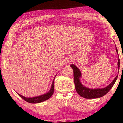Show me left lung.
I'll use <instances>...</instances> for the list:
<instances>
[{
	"label": "left lung",
	"mask_w": 123,
	"mask_h": 123,
	"mask_svg": "<svg viewBox=\"0 0 123 123\" xmlns=\"http://www.w3.org/2000/svg\"><path fill=\"white\" fill-rule=\"evenodd\" d=\"M116 52L118 53L117 49L116 48ZM119 64H120V62H119V59H118L117 64L118 70L119 68ZM71 67L73 68L74 72V81L76 92L80 96L86 99L98 98H100L105 96L112 88V87L114 85L118 77V75H117L114 80L112 81V82L107 87L104 88L92 89L85 87L81 84L80 79V77H81V72L79 69L74 64H71Z\"/></svg>",
	"instance_id": "8db88e82"
}]
</instances>
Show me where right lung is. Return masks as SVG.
I'll return each mask as SVG.
<instances>
[{
  "instance_id": "add662e5",
  "label": "right lung",
  "mask_w": 123,
  "mask_h": 123,
  "mask_svg": "<svg viewBox=\"0 0 123 123\" xmlns=\"http://www.w3.org/2000/svg\"><path fill=\"white\" fill-rule=\"evenodd\" d=\"M55 77L54 78V80H53L51 89H50V90L47 93L44 94L43 95L40 96L38 97H33V98H27V97H25L23 96H22L21 94H18V93H17L18 96L21 97L22 98L24 99L25 101H26V102L31 103H40L43 101H45L49 99L52 96V95L53 93V92H54V81H55Z\"/></svg>"
}]
</instances>
